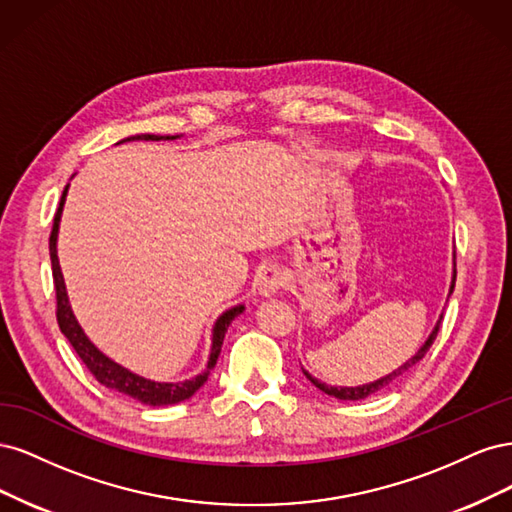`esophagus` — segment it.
<instances>
[{
  "instance_id": "34e87169",
  "label": "esophagus",
  "mask_w": 512,
  "mask_h": 512,
  "mask_svg": "<svg viewBox=\"0 0 512 512\" xmlns=\"http://www.w3.org/2000/svg\"><path fill=\"white\" fill-rule=\"evenodd\" d=\"M284 286H286V275L277 265H271L260 273L258 290H260L262 297H273V294L280 292Z\"/></svg>"
}]
</instances>
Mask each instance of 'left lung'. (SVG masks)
<instances>
[{
    "instance_id": "left-lung-1",
    "label": "left lung",
    "mask_w": 512,
    "mask_h": 512,
    "mask_svg": "<svg viewBox=\"0 0 512 512\" xmlns=\"http://www.w3.org/2000/svg\"><path fill=\"white\" fill-rule=\"evenodd\" d=\"M455 277H457V273H455V269H453V280H451V290H448V297H451L453 290H455ZM440 322H442V316H440L436 327H433L431 335L427 337V342H425L421 348H418V352H416L414 356H410V359H408L404 365H399L397 369H393L391 374H386V376H382V378H378V380H374V382H367V384H361V386H329V384H324V382L316 380V378H314L312 374H309V371H305V369H303V374H305V378H307L309 382H312V384L316 386V389H320L322 393H327V395H331V397H335V399H342V401H359V399H365V397H369V395H376V393H380V391H384V389H389V386H393L404 374H408V371H410L418 361H423V356L427 354V350H429L431 344H433V339H436V335H438V331H440Z\"/></svg>"
}]
</instances>
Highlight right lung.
Here are the masks:
<instances>
[{
  "mask_svg": "<svg viewBox=\"0 0 512 512\" xmlns=\"http://www.w3.org/2000/svg\"><path fill=\"white\" fill-rule=\"evenodd\" d=\"M177 136H158V134H136V136H128L123 138L119 143H128V141H173ZM66 194H68V185L64 188V194H61L57 213L53 218V230L49 237V252H51V267H53V284H55V297H57V324L61 333L68 337V342L72 344V348L76 350V354L81 356V361L85 363V367L94 374V378L104 384L106 389H113L117 393L128 395L136 401H141L145 406H173L179 404V401L190 399L200 386H203L211 374V369L218 363V356L222 350V342L224 335L230 327V322L235 320L239 314H243V305H235L226 309V312L215 320L213 324V333H211V354L207 367L200 371L198 376L183 380V382H153L147 380L138 374H132L130 369L121 367L119 363H115L113 359H108L106 354H102L94 344L89 342V337L85 335V331L81 329V324L76 322L72 307L68 301V292H66V284H64V275H61V267H59V258H57V232H59V220H61V211H64V203H66Z\"/></svg>",
  "mask_w": 512,
  "mask_h": 512,
  "instance_id": "add662e5",
  "label": "right lung"
}]
</instances>
